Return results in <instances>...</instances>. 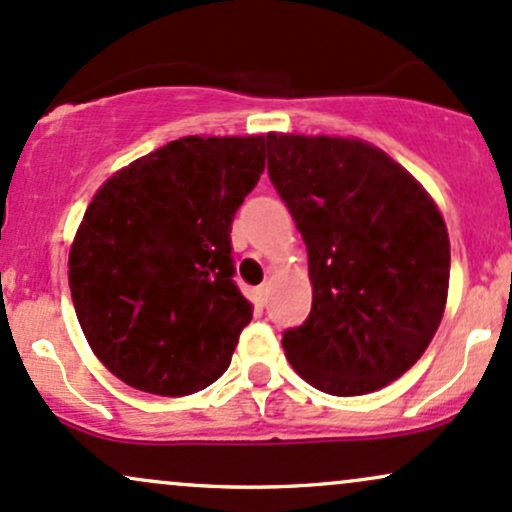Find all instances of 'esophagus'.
Returning a JSON list of instances; mask_svg holds the SVG:
<instances>
[{
	"instance_id": "obj_1",
	"label": "esophagus",
	"mask_w": 512,
	"mask_h": 512,
	"mask_svg": "<svg viewBox=\"0 0 512 512\" xmlns=\"http://www.w3.org/2000/svg\"><path fill=\"white\" fill-rule=\"evenodd\" d=\"M269 284H262V286H257L255 289V301H257V305H267V301H269Z\"/></svg>"
}]
</instances>
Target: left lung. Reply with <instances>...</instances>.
Returning <instances> with one entry per match:
<instances>
[{
  "label": "left lung",
  "mask_w": 512,
  "mask_h": 512,
  "mask_svg": "<svg viewBox=\"0 0 512 512\" xmlns=\"http://www.w3.org/2000/svg\"><path fill=\"white\" fill-rule=\"evenodd\" d=\"M269 180L308 248L313 308L281 337L296 373L334 397L390 385L436 334L450 240L428 192L361 139L269 134Z\"/></svg>",
  "instance_id": "left-lung-1"
}]
</instances>
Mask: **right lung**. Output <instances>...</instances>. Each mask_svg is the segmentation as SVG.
Here are the masks:
<instances>
[{"label": "right lung", "instance_id": "1", "mask_svg": "<svg viewBox=\"0 0 512 512\" xmlns=\"http://www.w3.org/2000/svg\"><path fill=\"white\" fill-rule=\"evenodd\" d=\"M267 137H182L117 170L69 250L93 354L122 383L182 397L219 380L252 305L233 281L231 223Z\"/></svg>", "mask_w": 512, "mask_h": 512}]
</instances>
